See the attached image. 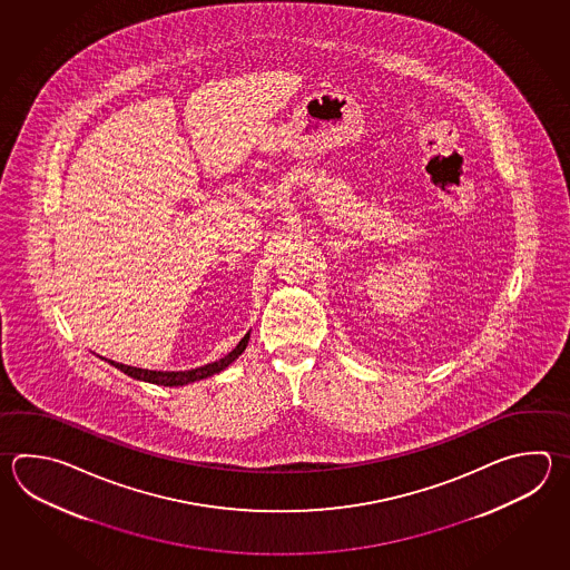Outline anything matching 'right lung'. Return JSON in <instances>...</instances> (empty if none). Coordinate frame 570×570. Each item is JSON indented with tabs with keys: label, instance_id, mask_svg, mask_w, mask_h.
<instances>
[{
	"label": "right lung",
	"instance_id": "obj_1",
	"mask_svg": "<svg viewBox=\"0 0 570 570\" xmlns=\"http://www.w3.org/2000/svg\"><path fill=\"white\" fill-rule=\"evenodd\" d=\"M247 341H249V333H247V335L237 343V347L233 348L232 353H227L223 360L213 361V363H207V365L197 367V370H188V372H151V370L131 367V365H124V363H116V361H109V363L116 365L117 370L128 373L129 377H136V380H141V382H150V384L170 385V387H173V385H185L190 384V382H198V380H205V377H210V375H215V373L223 372L225 367H229L233 361L237 360V357L244 353L245 347H247Z\"/></svg>",
	"mask_w": 570,
	"mask_h": 570
}]
</instances>
